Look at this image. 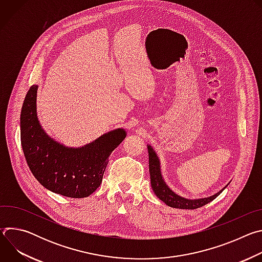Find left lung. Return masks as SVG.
Returning <instances> with one entry per match:
<instances>
[{
	"label": "left lung",
	"mask_w": 262,
	"mask_h": 262,
	"mask_svg": "<svg viewBox=\"0 0 262 262\" xmlns=\"http://www.w3.org/2000/svg\"><path fill=\"white\" fill-rule=\"evenodd\" d=\"M148 155H149V172H150V183L151 188L157 195L158 198H160L163 202H165L168 206L180 208V209H196L199 208L209 202H211L213 199H215L225 188L219 191L217 193L213 194L212 196L206 197V198H199V199H186L184 197L179 196L178 194L174 193L168 184L165 182L162 172H161V162L160 159L155 151L152 146L147 145Z\"/></svg>",
	"instance_id": "1"
}]
</instances>
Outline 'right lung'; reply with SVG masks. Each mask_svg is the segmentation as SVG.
Returning a JSON list of instances; mask_svg holds the SVG:
<instances>
[{"mask_svg":"<svg viewBox=\"0 0 262 262\" xmlns=\"http://www.w3.org/2000/svg\"><path fill=\"white\" fill-rule=\"evenodd\" d=\"M37 89L28 91L20 113V142L28 166L46 189L69 198H85L100 185L108 157L126 132H107L82 147H67L50 137L37 117Z\"/></svg>","mask_w":262,"mask_h":262,"instance_id":"obj_1","label":"right lung"}]
</instances>
